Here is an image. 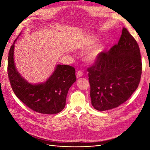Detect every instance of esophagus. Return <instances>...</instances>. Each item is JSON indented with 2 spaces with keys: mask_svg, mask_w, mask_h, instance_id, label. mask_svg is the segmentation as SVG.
<instances>
[{
  "mask_svg": "<svg viewBox=\"0 0 150 150\" xmlns=\"http://www.w3.org/2000/svg\"><path fill=\"white\" fill-rule=\"evenodd\" d=\"M83 76V71H78V72H77V73H76V77H77V78H81V77H82Z\"/></svg>",
  "mask_w": 150,
  "mask_h": 150,
  "instance_id": "34e87169",
  "label": "esophagus"
}]
</instances>
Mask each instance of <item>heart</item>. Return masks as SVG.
<instances>
[{"label":"heart","instance_id":"heart-1","mask_svg":"<svg viewBox=\"0 0 150 150\" xmlns=\"http://www.w3.org/2000/svg\"><path fill=\"white\" fill-rule=\"evenodd\" d=\"M96 41V38L94 36H92L89 40V44L86 45L85 47H89L91 45ZM104 51V45L103 43H98L96 46H94L92 49H91L86 56V59L89 62H94L99 58V56Z\"/></svg>","mask_w":150,"mask_h":150}]
</instances>
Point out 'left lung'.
Segmentation results:
<instances>
[{
    "label": "left lung",
    "instance_id": "left-lung-1",
    "mask_svg": "<svg viewBox=\"0 0 150 150\" xmlns=\"http://www.w3.org/2000/svg\"><path fill=\"white\" fill-rule=\"evenodd\" d=\"M91 104L98 111L118 107L138 87L142 71L137 42L123 28L117 44L88 69Z\"/></svg>",
    "mask_w": 150,
    "mask_h": 150
}]
</instances>
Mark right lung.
I'll return each instance as SVG.
<instances>
[{"label":"right lung","instance_id":"right-lung-1","mask_svg":"<svg viewBox=\"0 0 150 150\" xmlns=\"http://www.w3.org/2000/svg\"><path fill=\"white\" fill-rule=\"evenodd\" d=\"M8 56V76L16 96L31 110L42 114L53 115L61 112L66 105L71 86L76 81L75 69L72 66L57 64L55 69L44 83L28 82L16 69L14 61L15 42Z\"/></svg>","mask_w":150,"mask_h":150}]
</instances>
